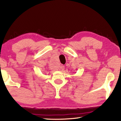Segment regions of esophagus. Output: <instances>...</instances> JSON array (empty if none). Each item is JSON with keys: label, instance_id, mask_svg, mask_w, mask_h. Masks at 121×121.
Instances as JSON below:
<instances>
[{"label": "esophagus", "instance_id": "34e87169", "mask_svg": "<svg viewBox=\"0 0 121 121\" xmlns=\"http://www.w3.org/2000/svg\"><path fill=\"white\" fill-rule=\"evenodd\" d=\"M60 69H62V70H63V69L65 68V67H64V66H63V65H61V66L60 67Z\"/></svg>", "mask_w": 121, "mask_h": 121}]
</instances>
